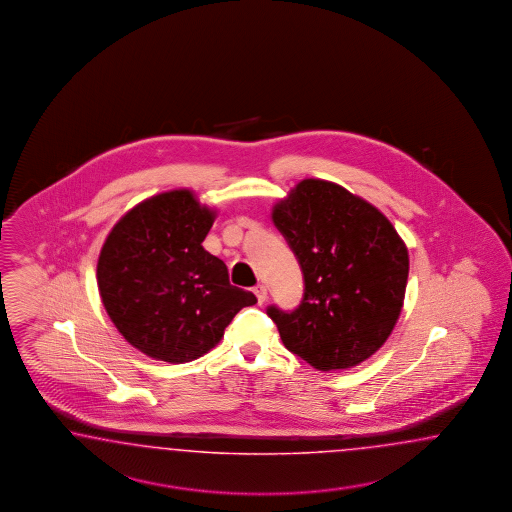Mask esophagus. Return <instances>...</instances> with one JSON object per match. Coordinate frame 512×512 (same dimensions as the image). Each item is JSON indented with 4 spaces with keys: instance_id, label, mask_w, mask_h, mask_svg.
Here are the masks:
<instances>
[{
    "instance_id": "34e87169",
    "label": "esophagus",
    "mask_w": 512,
    "mask_h": 512,
    "mask_svg": "<svg viewBox=\"0 0 512 512\" xmlns=\"http://www.w3.org/2000/svg\"><path fill=\"white\" fill-rule=\"evenodd\" d=\"M253 293L257 296V300H259V304H263L264 300H266V295H268V291H266V287L264 285H255L253 287Z\"/></svg>"
}]
</instances>
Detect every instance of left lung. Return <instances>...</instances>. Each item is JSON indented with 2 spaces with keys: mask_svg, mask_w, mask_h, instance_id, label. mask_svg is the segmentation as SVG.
I'll return each instance as SVG.
<instances>
[{
  "mask_svg": "<svg viewBox=\"0 0 512 512\" xmlns=\"http://www.w3.org/2000/svg\"><path fill=\"white\" fill-rule=\"evenodd\" d=\"M272 219L304 276L298 308H266L283 345L323 372L372 357L400 317L409 274L392 223L325 180L300 182Z\"/></svg>",
  "mask_w": 512,
  "mask_h": 512,
  "instance_id": "1",
  "label": "left lung"
}]
</instances>
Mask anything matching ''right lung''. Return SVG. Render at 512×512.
<instances>
[{
  "mask_svg": "<svg viewBox=\"0 0 512 512\" xmlns=\"http://www.w3.org/2000/svg\"><path fill=\"white\" fill-rule=\"evenodd\" d=\"M214 212L187 189L140 202L112 229L97 263L105 310L148 357L182 364L208 353L253 293L202 248Z\"/></svg>",
  "mask_w": 512,
  "mask_h": 512,
  "instance_id": "right-lung-1",
  "label": "right lung"
}]
</instances>
